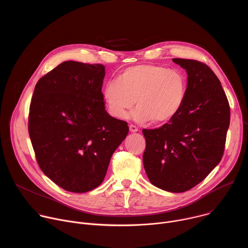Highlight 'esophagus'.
I'll return each mask as SVG.
<instances>
[{
  "instance_id": "34e87169",
  "label": "esophagus",
  "mask_w": 248,
  "mask_h": 248,
  "mask_svg": "<svg viewBox=\"0 0 248 248\" xmlns=\"http://www.w3.org/2000/svg\"><path fill=\"white\" fill-rule=\"evenodd\" d=\"M129 130H130L131 132H136V131H138V128H137L136 125L130 124V125H129Z\"/></svg>"
}]
</instances>
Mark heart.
<instances>
[{
  "mask_svg": "<svg viewBox=\"0 0 248 248\" xmlns=\"http://www.w3.org/2000/svg\"><path fill=\"white\" fill-rule=\"evenodd\" d=\"M188 80L179 69L157 64H137L125 68L117 80L103 88L109 113L118 119L125 117L132 106L136 122L163 123L179 114L186 99Z\"/></svg>",
  "mask_w": 248,
  "mask_h": 248,
  "instance_id": "obj_1",
  "label": "heart"
}]
</instances>
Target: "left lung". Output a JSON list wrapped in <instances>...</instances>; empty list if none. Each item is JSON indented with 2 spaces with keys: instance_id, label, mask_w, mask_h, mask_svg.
Listing matches in <instances>:
<instances>
[{
  "instance_id": "left-lung-1",
  "label": "left lung",
  "mask_w": 248,
  "mask_h": 248,
  "mask_svg": "<svg viewBox=\"0 0 248 248\" xmlns=\"http://www.w3.org/2000/svg\"><path fill=\"white\" fill-rule=\"evenodd\" d=\"M187 73L188 88L179 114L159 128L143 129V165L150 183L185 192L221 161L230 125V105L219 78L207 64L172 59Z\"/></svg>"
}]
</instances>
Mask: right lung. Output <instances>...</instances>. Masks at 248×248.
Masks as SVG:
<instances>
[{
  "label": "right lung",
  "mask_w": 248,
  "mask_h": 248,
  "mask_svg": "<svg viewBox=\"0 0 248 248\" xmlns=\"http://www.w3.org/2000/svg\"><path fill=\"white\" fill-rule=\"evenodd\" d=\"M105 66L66 61L35 86L28 132L37 163L57 186L83 193L99 186L127 123L105 110Z\"/></svg>",
  "instance_id": "right-lung-1"
}]
</instances>
